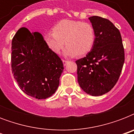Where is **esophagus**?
<instances>
[{
    "instance_id": "esophagus-1",
    "label": "esophagus",
    "mask_w": 134,
    "mask_h": 134,
    "mask_svg": "<svg viewBox=\"0 0 134 134\" xmlns=\"http://www.w3.org/2000/svg\"><path fill=\"white\" fill-rule=\"evenodd\" d=\"M63 65H65H65H67V63H68V61L64 60H63Z\"/></svg>"
}]
</instances>
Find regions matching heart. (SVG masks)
Returning <instances> with one entry per match:
<instances>
[{"label": "heart", "mask_w": 134, "mask_h": 134, "mask_svg": "<svg viewBox=\"0 0 134 134\" xmlns=\"http://www.w3.org/2000/svg\"><path fill=\"white\" fill-rule=\"evenodd\" d=\"M53 32H46L44 36L45 43L55 53H59L63 46L67 57L82 55L91 50L95 40L93 26L79 21L64 19L53 28Z\"/></svg>", "instance_id": "b5f03b06"}]
</instances>
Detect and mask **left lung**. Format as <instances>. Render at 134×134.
I'll return each mask as SVG.
<instances>
[{"instance_id":"8db88e82","label":"left lung","mask_w":134,"mask_h":134,"mask_svg":"<svg viewBox=\"0 0 134 134\" xmlns=\"http://www.w3.org/2000/svg\"><path fill=\"white\" fill-rule=\"evenodd\" d=\"M95 40L86 57L76 61L80 87L92 96L107 93L118 81L125 63L120 32L112 22L93 16L88 18Z\"/></svg>"}]
</instances>
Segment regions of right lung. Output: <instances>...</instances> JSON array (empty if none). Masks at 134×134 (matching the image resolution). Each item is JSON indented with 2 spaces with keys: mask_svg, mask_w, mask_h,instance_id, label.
I'll return each mask as SVG.
<instances>
[{
  "mask_svg": "<svg viewBox=\"0 0 134 134\" xmlns=\"http://www.w3.org/2000/svg\"><path fill=\"white\" fill-rule=\"evenodd\" d=\"M11 55L14 78L24 93L44 99L55 92L64 69L63 62L40 32L20 28L12 39Z\"/></svg>",
  "mask_w": 134,
  "mask_h": 134,
  "instance_id": "obj_1",
  "label": "right lung"
}]
</instances>
